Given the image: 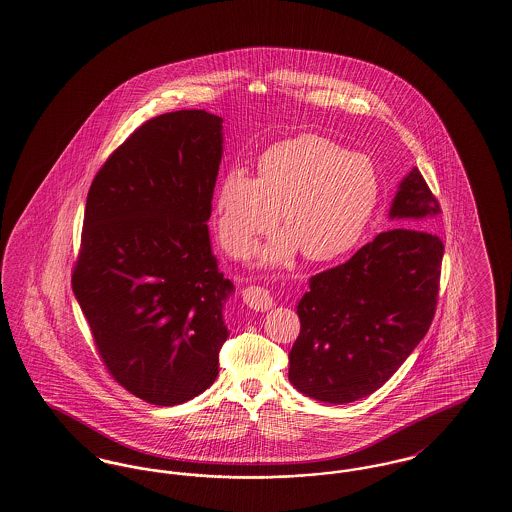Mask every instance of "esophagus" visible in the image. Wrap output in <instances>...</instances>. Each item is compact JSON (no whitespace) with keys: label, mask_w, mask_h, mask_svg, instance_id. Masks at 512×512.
<instances>
[{"label":"esophagus","mask_w":512,"mask_h":512,"mask_svg":"<svg viewBox=\"0 0 512 512\" xmlns=\"http://www.w3.org/2000/svg\"><path fill=\"white\" fill-rule=\"evenodd\" d=\"M243 301L247 303V307L258 310V312H265V310H269L275 305L271 293L267 292L265 288H260V286L245 288L243 290Z\"/></svg>","instance_id":"1"}]
</instances>
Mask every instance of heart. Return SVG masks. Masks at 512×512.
<instances>
[{"instance_id": "1", "label": "heart", "mask_w": 512, "mask_h": 512, "mask_svg": "<svg viewBox=\"0 0 512 512\" xmlns=\"http://www.w3.org/2000/svg\"><path fill=\"white\" fill-rule=\"evenodd\" d=\"M378 202L372 162L335 142L303 134L269 147L258 179L230 170L217 190V234L232 256H247L258 235L280 224L286 234L265 245L263 265L288 262L301 250L310 262H329L361 239Z\"/></svg>"}]
</instances>
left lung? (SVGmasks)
<instances>
[{"instance_id":"obj_1","label":"left lung","mask_w":512,"mask_h":512,"mask_svg":"<svg viewBox=\"0 0 512 512\" xmlns=\"http://www.w3.org/2000/svg\"><path fill=\"white\" fill-rule=\"evenodd\" d=\"M439 213L411 168L389 209L395 226L308 280L288 372L299 393L350 404L378 391L417 348L438 303L443 243L430 228Z\"/></svg>"}]
</instances>
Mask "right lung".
Wrapping results in <instances>:
<instances>
[{
	"instance_id": "obj_1",
	"label": "right lung",
	"mask_w": 512,
	"mask_h": 512,
	"mask_svg": "<svg viewBox=\"0 0 512 512\" xmlns=\"http://www.w3.org/2000/svg\"><path fill=\"white\" fill-rule=\"evenodd\" d=\"M222 142L205 110L153 117L89 187L74 297L114 380L155 406L204 393L230 335L207 228Z\"/></svg>"
}]
</instances>
